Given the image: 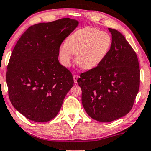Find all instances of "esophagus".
Instances as JSON below:
<instances>
[{
  "mask_svg": "<svg viewBox=\"0 0 151 151\" xmlns=\"http://www.w3.org/2000/svg\"><path fill=\"white\" fill-rule=\"evenodd\" d=\"M73 79H74V81H75V83H77V79H78V76L76 75H73Z\"/></svg>",
  "mask_w": 151,
  "mask_h": 151,
  "instance_id": "obj_1",
  "label": "esophagus"
}]
</instances>
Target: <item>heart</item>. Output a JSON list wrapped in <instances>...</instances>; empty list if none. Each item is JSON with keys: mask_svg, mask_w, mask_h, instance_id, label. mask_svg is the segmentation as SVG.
Instances as JSON below:
<instances>
[{"mask_svg": "<svg viewBox=\"0 0 151 151\" xmlns=\"http://www.w3.org/2000/svg\"><path fill=\"white\" fill-rule=\"evenodd\" d=\"M112 44L111 35L92 27H83L70 35L59 50L62 64L69 67L76 55L77 64L85 70H91L103 62Z\"/></svg>", "mask_w": 151, "mask_h": 151, "instance_id": "1", "label": "heart"}]
</instances>
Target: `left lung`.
<instances>
[{
    "label": "left lung",
    "mask_w": 151,
    "mask_h": 151,
    "mask_svg": "<svg viewBox=\"0 0 151 151\" xmlns=\"http://www.w3.org/2000/svg\"><path fill=\"white\" fill-rule=\"evenodd\" d=\"M108 30L112 39L109 53L99 66L81 74L77 80L85 110L89 116L102 122L126 116L139 88L136 53L122 33L114 29Z\"/></svg>",
    "instance_id": "8db88e82"
}]
</instances>
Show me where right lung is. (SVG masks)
<instances>
[{"mask_svg": "<svg viewBox=\"0 0 151 151\" xmlns=\"http://www.w3.org/2000/svg\"><path fill=\"white\" fill-rule=\"evenodd\" d=\"M78 24L70 18L39 23L17 42L6 81L12 105L29 120L44 122L54 118L73 88V75L59 63V50Z\"/></svg>", "mask_w": 151, "mask_h": 151, "instance_id": "right-lung-1", "label": "right lung"}]
</instances>
